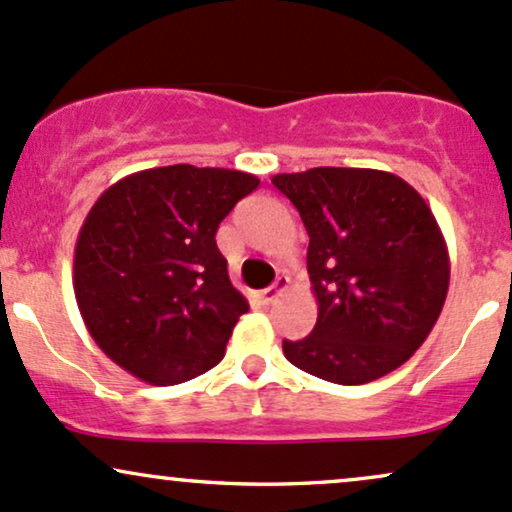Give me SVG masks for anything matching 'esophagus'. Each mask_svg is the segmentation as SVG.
<instances>
[{
  "mask_svg": "<svg viewBox=\"0 0 512 512\" xmlns=\"http://www.w3.org/2000/svg\"><path fill=\"white\" fill-rule=\"evenodd\" d=\"M286 286H289V276H279V279H276L274 284L269 286V289H264V291L257 293V298H260V303H262V305L274 303V301H276V296H279L281 291H286Z\"/></svg>",
  "mask_w": 512,
  "mask_h": 512,
  "instance_id": "1",
  "label": "esophagus"
}]
</instances>
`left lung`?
<instances>
[{"label":"left lung","mask_w":512,"mask_h":512,"mask_svg":"<svg viewBox=\"0 0 512 512\" xmlns=\"http://www.w3.org/2000/svg\"><path fill=\"white\" fill-rule=\"evenodd\" d=\"M272 182L308 231L317 298L313 332L284 342V356L337 385L370 383L407 363L450 286L448 245L426 199L373 168H310Z\"/></svg>","instance_id":"1"}]
</instances>
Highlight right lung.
Segmentation results:
<instances>
[{
	"label": "right lung",
	"instance_id": "1",
	"mask_svg": "<svg viewBox=\"0 0 512 512\" xmlns=\"http://www.w3.org/2000/svg\"><path fill=\"white\" fill-rule=\"evenodd\" d=\"M260 180L190 163L110 185L74 248V296L103 354L149 385L214 368L248 301L228 279L216 231Z\"/></svg>",
	"mask_w": 512,
	"mask_h": 512
}]
</instances>
